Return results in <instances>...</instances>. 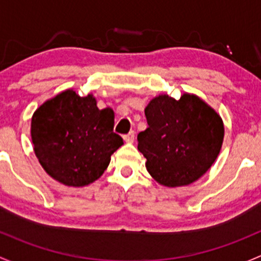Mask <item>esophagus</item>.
Instances as JSON below:
<instances>
[{
  "label": "esophagus",
  "mask_w": 261,
  "mask_h": 261,
  "mask_svg": "<svg viewBox=\"0 0 261 261\" xmlns=\"http://www.w3.org/2000/svg\"><path fill=\"white\" fill-rule=\"evenodd\" d=\"M134 136H136V134H134V132H129V133L125 134V136L123 137V138H124V141L127 142V143H133V142H134Z\"/></svg>",
  "instance_id": "1"
}]
</instances>
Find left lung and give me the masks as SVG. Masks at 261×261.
Wrapping results in <instances>:
<instances>
[{
	"label": "left lung",
	"instance_id": "left-lung-1",
	"mask_svg": "<svg viewBox=\"0 0 261 261\" xmlns=\"http://www.w3.org/2000/svg\"><path fill=\"white\" fill-rule=\"evenodd\" d=\"M148 128L137 137L148 173L166 187L189 186L203 176L224 142L220 114L195 94L178 100L154 96L144 109Z\"/></svg>",
	"mask_w": 261,
	"mask_h": 261
}]
</instances>
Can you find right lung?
I'll return each instance as SVG.
<instances>
[{"label": "right lung", "instance_id": "add662e5", "mask_svg": "<svg viewBox=\"0 0 261 261\" xmlns=\"http://www.w3.org/2000/svg\"><path fill=\"white\" fill-rule=\"evenodd\" d=\"M114 112L99 109L93 94L66 89L42 103L31 119L34 152L45 172L69 187H84L99 178L120 146L113 132Z\"/></svg>", "mask_w": 261, "mask_h": 261}]
</instances>
